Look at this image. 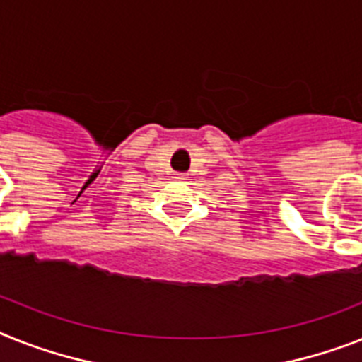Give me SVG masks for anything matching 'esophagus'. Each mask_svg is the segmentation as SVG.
<instances>
[{
  "label": "esophagus",
  "instance_id": "1",
  "mask_svg": "<svg viewBox=\"0 0 362 362\" xmlns=\"http://www.w3.org/2000/svg\"><path fill=\"white\" fill-rule=\"evenodd\" d=\"M177 179H183V174H177Z\"/></svg>",
  "mask_w": 362,
  "mask_h": 362
}]
</instances>
